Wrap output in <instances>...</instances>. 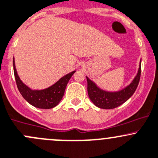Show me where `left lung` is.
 <instances>
[{"instance_id": "1", "label": "left lung", "mask_w": 158, "mask_h": 158, "mask_svg": "<svg viewBox=\"0 0 158 158\" xmlns=\"http://www.w3.org/2000/svg\"><path fill=\"white\" fill-rule=\"evenodd\" d=\"M141 62V60H140ZM139 65L137 75L129 85L119 91L109 92L99 88L87 77V92L90 101L95 106L102 109H113L124 104L134 94L139 84L141 73V66Z\"/></svg>"}]
</instances>
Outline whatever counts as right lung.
Returning <instances> with one entry per match:
<instances>
[{
	"label": "right lung",
	"mask_w": 158,
	"mask_h": 158,
	"mask_svg": "<svg viewBox=\"0 0 158 158\" xmlns=\"http://www.w3.org/2000/svg\"><path fill=\"white\" fill-rule=\"evenodd\" d=\"M13 66L15 81L21 94L31 105L41 109L53 108L60 103L64 96L68 81L75 73V71H74L66 74L55 84L46 89L40 90H31L20 79L15 68V58L13 59Z\"/></svg>",
	"instance_id": "add662e5"
}]
</instances>
